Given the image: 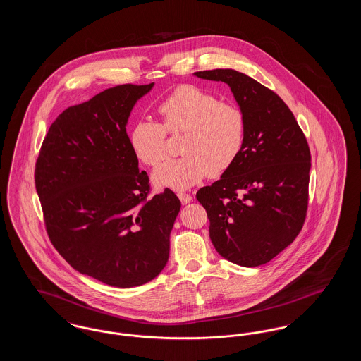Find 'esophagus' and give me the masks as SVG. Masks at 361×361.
I'll use <instances>...</instances> for the list:
<instances>
[{"mask_svg": "<svg viewBox=\"0 0 361 361\" xmlns=\"http://www.w3.org/2000/svg\"><path fill=\"white\" fill-rule=\"evenodd\" d=\"M177 196H178V199L181 200L183 204H187L189 202H192V196L189 193H185V192H178Z\"/></svg>", "mask_w": 361, "mask_h": 361, "instance_id": "34e87169", "label": "esophagus"}]
</instances>
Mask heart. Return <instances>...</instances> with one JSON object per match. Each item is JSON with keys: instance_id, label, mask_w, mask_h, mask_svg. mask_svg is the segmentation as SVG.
Returning a JSON list of instances; mask_svg holds the SVG:
<instances>
[{"instance_id": "heart-1", "label": "heart", "mask_w": 361, "mask_h": 361, "mask_svg": "<svg viewBox=\"0 0 361 361\" xmlns=\"http://www.w3.org/2000/svg\"><path fill=\"white\" fill-rule=\"evenodd\" d=\"M162 124L139 119L130 131V146L137 158L158 166L166 158V133L184 134L178 159L161 165L153 180L158 187L185 189L207 174L219 177L240 157L246 139V118L238 105L222 103L195 85L177 86L157 108Z\"/></svg>"}]
</instances>
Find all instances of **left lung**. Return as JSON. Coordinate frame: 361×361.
I'll list each match as a JSON object with an SVG mask.
<instances>
[{
  "instance_id": "obj_1",
  "label": "left lung",
  "mask_w": 361,
  "mask_h": 361,
  "mask_svg": "<svg viewBox=\"0 0 361 361\" xmlns=\"http://www.w3.org/2000/svg\"><path fill=\"white\" fill-rule=\"evenodd\" d=\"M231 87L246 118L240 157L221 180L196 193L209 219V238L222 257L258 267L300 233L309 207V143L280 96L233 69L196 71Z\"/></svg>"
}]
</instances>
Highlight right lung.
Listing matches in <instances>:
<instances>
[{"instance_id":"1","label":"right lung","mask_w":361,"mask_h":361,"mask_svg":"<svg viewBox=\"0 0 361 361\" xmlns=\"http://www.w3.org/2000/svg\"><path fill=\"white\" fill-rule=\"evenodd\" d=\"M147 85L123 84L65 109L35 165L46 231L80 274L108 286H142L165 268L181 203L169 188L150 197L126 131Z\"/></svg>"}]
</instances>
